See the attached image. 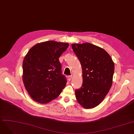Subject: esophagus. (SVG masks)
<instances>
[{
  "label": "esophagus",
  "mask_w": 134,
  "mask_h": 134,
  "mask_svg": "<svg viewBox=\"0 0 134 134\" xmlns=\"http://www.w3.org/2000/svg\"><path fill=\"white\" fill-rule=\"evenodd\" d=\"M67 78H68V81H71V79H72V76H71V75H70V76H68V77H67Z\"/></svg>",
  "instance_id": "34e87169"
}]
</instances>
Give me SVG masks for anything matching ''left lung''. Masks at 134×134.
<instances>
[{
	"instance_id": "left-lung-1",
	"label": "left lung",
	"mask_w": 134,
	"mask_h": 134,
	"mask_svg": "<svg viewBox=\"0 0 134 134\" xmlns=\"http://www.w3.org/2000/svg\"><path fill=\"white\" fill-rule=\"evenodd\" d=\"M81 63L83 83L75 91L79 103L85 109L99 105L112 84L114 63L106 51L90 43L71 44Z\"/></svg>"
}]
</instances>
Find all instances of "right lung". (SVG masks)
I'll list each match as a JSON object with an SVG mask.
<instances>
[{"instance_id": "right-lung-1", "label": "right lung", "mask_w": 134, "mask_h": 134, "mask_svg": "<svg viewBox=\"0 0 134 134\" xmlns=\"http://www.w3.org/2000/svg\"><path fill=\"white\" fill-rule=\"evenodd\" d=\"M69 43L48 41L31 47L23 62V81L34 101L47 104L61 93L67 82L59 58Z\"/></svg>"}]
</instances>
